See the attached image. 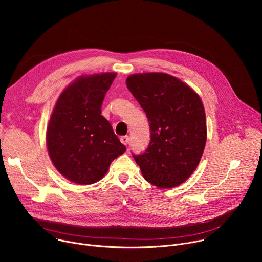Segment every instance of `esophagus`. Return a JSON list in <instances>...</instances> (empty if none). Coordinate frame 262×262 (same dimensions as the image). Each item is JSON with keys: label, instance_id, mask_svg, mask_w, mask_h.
Listing matches in <instances>:
<instances>
[{"label": "esophagus", "instance_id": "obj_1", "mask_svg": "<svg viewBox=\"0 0 262 262\" xmlns=\"http://www.w3.org/2000/svg\"><path fill=\"white\" fill-rule=\"evenodd\" d=\"M120 141H121L122 144L127 145L128 142H129V137H128V136H122V137L120 138Z\"/></svg>", "mask_w": 262, "mask_h": 262}]
</instances>
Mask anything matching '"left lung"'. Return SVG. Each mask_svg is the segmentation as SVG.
I'll use <instances>...</instances> for the list:
<instances>
[{
    "label": "left lung",
    "instance_id": "obj_1",
    "mask_svg": "<svg viewBox=\"0 0 262 262\" xmlns=\"http://www.w3.org/2000/svg\"><path fill=\"white\" fill-rule=\"evenodd\" d=\"M126 86L145 111L150 142L134 155L144 178L158 188H174L197 168L206 143V119L199 95L162 72L133 74Z\"/></svg>",
    "mask_w": 262,
    "mask_h": 262
}]
</instances>
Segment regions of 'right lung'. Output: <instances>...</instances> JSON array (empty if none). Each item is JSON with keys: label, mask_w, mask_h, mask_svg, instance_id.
Here are the masks:
<instances>
[{"label": "right lung", "mask_w": 262, "mask_h": 262, "mask_svg": "<svg viewBox=\"0 0 262 262\" xmlns=\"http://www.w3.org/2000/svg\"><path fill=\"white\" fill-rule=\"evenodd\" d=\"M115 78V72L80 77L57 100L47 132L48 150L56 169L72 182L98 181L126 151L100 110Z\"/></svg>", "instance_id": "1"}]
</instances>
